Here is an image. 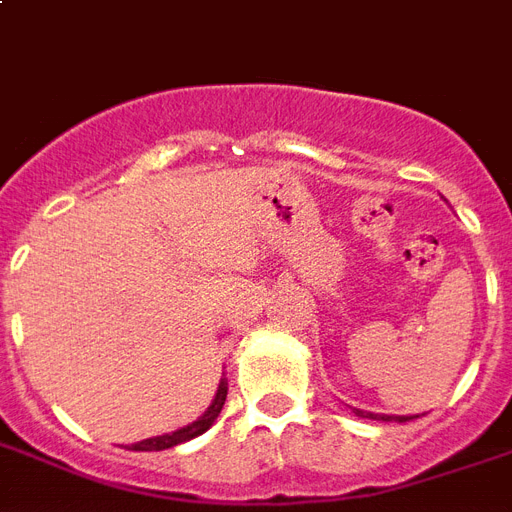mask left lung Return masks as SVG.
I'll return each mask as SVG.
<instances>
[{
    "mask_svg": "<svg viewBox=\"0 0 512 512\" xmlns=\"http://www.w3.org/2000/svg\"><path fill=\"white\" fill-rule=\"evenodd\" d=\"M356 414H358V417H372V420H393V417H377V414H369V412H358V409H356ZM398 420H401V422H406V420H412V417H398Z\"/></svg>",
    "mask_w": 512,
    "mask_h": 512,
    "instance_id": "8db88e82",
    "label": "left lung"
}]
</instances>
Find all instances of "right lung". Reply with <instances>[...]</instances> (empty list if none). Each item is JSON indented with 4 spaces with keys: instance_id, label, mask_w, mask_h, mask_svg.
Listing matches in <instances>:
<instances>
[{
    "instance_id": "1",
    "label": "right lung",
    "mask_w": 512,
    "mask_h": 512,
    "mask_svg": "<svg viewBox=\"0 0 512 512\" xmlns=\"http://www.w3.org/2000/svg\"><path fill=\"white\" fill-rule=\"evenodd\" d=\"M225 396H228V380H220V388H217L215 401L209 404V409L201 414L199 420L191 422V425H185V428L175 430V433H167V436H156V438H146V441H140V444H132L135 452H162V449H170V446L183 444V441H191V438L201 436L204 430H209V425L217 420V414L223 409Z\"/></svg>"
}]
</instances>
